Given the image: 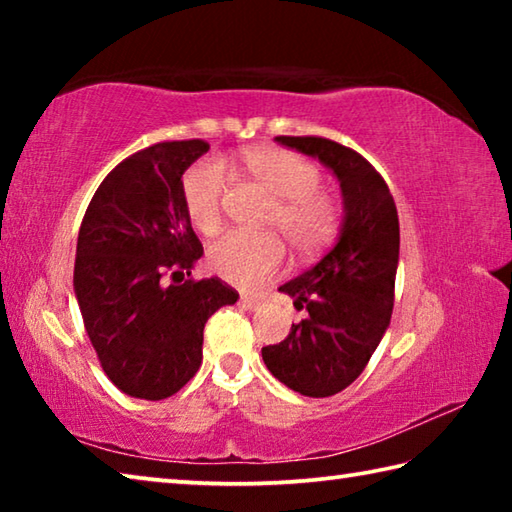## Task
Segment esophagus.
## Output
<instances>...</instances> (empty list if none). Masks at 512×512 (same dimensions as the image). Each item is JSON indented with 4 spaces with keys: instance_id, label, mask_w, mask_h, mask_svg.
Wrapping results in <instances>:
<instances>
[{
    "instance_id": "obj_1",
    "label": "esophagus",
    "mask_w": 512,
    "mask_h": 512,
    "mask_svg": "<svg viewBox=\"0 0 512 512\" xmlns=\"http://www.w3.org/2000/svg\"><path fill=\"white\" fill-rule=\"evenodd\" d=\"M259 302H262V296H248V293L241 296V305H244L246 309H257Z\"/></svg>"
}]
</instances>
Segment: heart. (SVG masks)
<instances>
[{"mask_svg":"<svg viewBox=\"0 0 512 512\" xmlns=\"http://www.w3.org/2000/svg\"><path fill=\"white\" fill-rule=\"evenodd\" d=\"M241 164L259 187L275 198L268 225H277L298 250H316L334 235L339 207L318 192L320 171L300 155L257 146L241 155ZM225 169L221 162L201 160L183 178V201L189 221L203 235H214L223 221ZM284 262V246L271 232H228L207 250V264L225 282L257 287Z\"/></svg>","mask_w":512,"mask_h":512,"instance_id":"heart-1","label":"heart"}]
</instances>
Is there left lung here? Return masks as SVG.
Here are the masks:
<instances>
[{
    "instance_id": "left-lung-1",
    "label": "left lung",
    "mask_w": 512,
    "mask_h": 512,
    "mask_svg": "<svg viewBox=\"0 0 512 512\" xmlns=\"http://www.w3.org/2000/svg\"><path fill=\"white\" fill-rule=\"evenodd\" d=\"M275 142L334 173L343 221L332 250L280 287L307 316L282 343L262 348V359L291 391L329 397L361 375L391 325L400 221L384 178L357 151L325 137L280 135Z\"/></svg>"
}]
</instances>
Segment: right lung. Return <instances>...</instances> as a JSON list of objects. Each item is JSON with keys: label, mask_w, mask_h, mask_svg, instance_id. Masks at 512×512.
I'll return each mask as SVG.
<instances>
[{"label": "right lung", "mask_w": 512, "mask_h": 512, "mask_svg": "<svg viewBox=\"0 0 512 512\" xmlns=\"http://www.w3.org/2000/svg\"><path fill=\"white\" fill-rule=\"evenodd\" d=\"M203 140L160 142L112 169L85 210L74 296L101 368L121 393L164 400L196 375L203 329L239 293L219 277L194 282L203 246L192 230L183 173Z\"/></svg>", "instance_id": "1"}]
</instances>
